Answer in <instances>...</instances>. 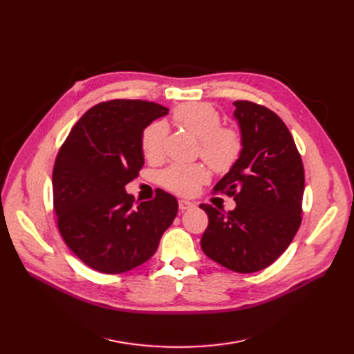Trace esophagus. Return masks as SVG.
Listing matches in <instances>:
<instances>
[{
  "label": "esophagus",
  "instance_id": "obj_1",
  "mask_svg": "<svg viewBox=\"0 0 354 354\" xmlns=\"http://www.w3.org/2000/svg\"><path fill=\"white\" fill-rule=\"evenodd\" d=\"M194 207H195V203L191 202V201H185V199H180V201H179V209H180V211L192 209Z\"/></svg>",
  "mask_w": 354,
  "mask_h": 354
}]
</instances>
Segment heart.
I'll return each instance as SVG.
<instances>
[{
	"mask_svg": "<svg viewBox=\"0 0 354 354\" xmlns=\"http://www.w3.org/2000/svg\"><path fill=\"white\" fill-rule=\"evenodd\" d=\"M175 122L187 129L198 140L201 158L214 171L227 172L235 165L243 152V139L235 129L221 127V118L216 109L209 103L182 104L174 111ZM167 124L155 122L143 132L142 147L147 159L158 160L163 156ZM165 188L191 196L198 192L202 183L208 180V172L201 165L175 163L160 175Z\"/></svg>",
	"mask_w": 354,
	"mask_h": 354,
	"instance_id": "obj_1",
	"label": "heart"
}]
</instances>
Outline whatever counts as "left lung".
Wrapping results in <instances>:
<instances>
[{
    "label": "left lung",
    "mask_w": 354,
    "mask_h": 354,
    "mask_svg": "<svg viewBox=\"0 0 354 354\" xmlns=\"http://www.w3.org/2000/svg\"><path fill=\"white\" fill-rule=\"evenodd\" d=\"M232 104L243 152L214 189L234 196L236 207L224 212L199 205L209 219L201 247L215 263L247 274L271 266L299 231L304 167L290 130L274 111L247 100Z\"/></svg>",
    "instance_id": "1"
}]
</instances>
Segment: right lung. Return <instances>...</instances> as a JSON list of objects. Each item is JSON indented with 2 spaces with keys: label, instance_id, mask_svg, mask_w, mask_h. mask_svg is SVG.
<instances>
[{
  "label": "right lung",
  "instance_id": "obj_1",
  "mask_svg": "<svg viewBox=\"0 0 354 354\" xmlns=\"http://www.w3.org/2000/svg\"><path fill=\"white\" fill-rule=\"evenodd\" d=\"M169 109L143 100H110L74 124L54 163L53 199L67 247L90 268L120 274L146 263L178 214L159 191L133 203L126 185L145 163L143 130Z\"/></svg>",
  "mask_w": 354,
  "mask_h": 354
}]
</instances>
